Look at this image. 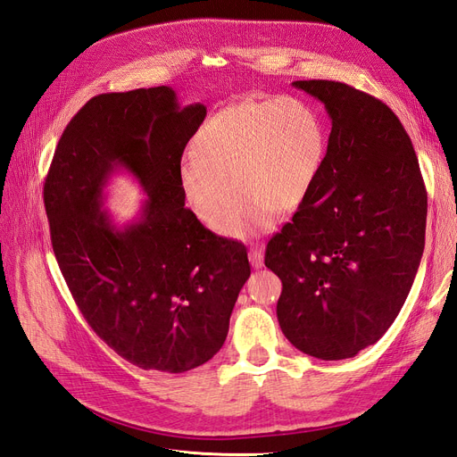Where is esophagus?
Here are the masks:
<instances>
[{"mask_svg": "<svg viewBox=\"0 0 457 457\" xmlns=\"http://www.w3.org/2000/svg\"><path fill=\"white\" fill-rule=\"evenodd\" d=\"M262 250H259V247H252L250 250V261H252V267L253 269H261L262 267Z\"/></svg>", "mask_w": 457, "mask_h": 457, "instance_id": "34e87169", "label": "esophagus"}]
</instances>
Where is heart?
I'll use <instances>...</instances> for the list:
<instances>
[{"instance_id": "1", "label": "heart", "mask_w": 457, "mask_h": 457, "mask_svg": "<svg viewBox=\"0 0 457 457\" xmlns=\"http://www.w3.org/2000/svg\"><path fill=\"white\" fill-rule=\"evenodd\" d=\"M326 131L295 96L244 101L219 110L179 162V187L204 225L217 228L235 191L239 202L220 225L230 238H252L294 213L320 173ZM235 191L232 193L231 190Z\"/></svg>"}]
</instances>
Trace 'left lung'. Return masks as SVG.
Returning <instances> with one entry per match:
<instances>
[{"instance_id": "8db88e82", "label": "left lung", "mask_w": 457, "mask_h": 457, "mask_svg": "<svg viewBox=\"0 0 457 457\" xmlns=\"http://www.w3.org/2000/svg\"><path fill=\"white\" fill-rule=\"evenodd\" d=\"M294 87L324 103L331 133L305 202L269 240L276 314L287 341L320 361L376 343L403 309L425 245L427 190L393 110L341 81Z\"/></svg>"}]
</instances>
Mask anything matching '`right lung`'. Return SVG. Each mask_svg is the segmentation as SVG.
<instances>
[{
	"instance_id": "obj_1",
	"label": "right lung",
	"mask_w": 457,
	"mask_h": 457,
	"mask_svg": "<svg viewBox=\"0 0 457 457\" xmlns=\"http://www.w3.org/2000/svg\"><path fill=\"white\" fill-rule=\"evenodd\" d=\"M204 118V104L181 108L168 86L96 95L66 126L44 185L53 252L78 309L143 370L183 373L213 358L252 274L245 245L185 207L177 170ZM118 169L147 195L123 228L102 207Z\"/></svg>"
}]
</instances>
